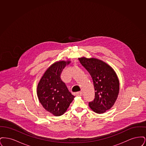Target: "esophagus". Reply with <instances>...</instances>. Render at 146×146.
<instances>
[{
  "instance_id": "esophagus-1",
  "label": "esophagus",
  "mask_w": 146,
  "mask_h": 146,
  "mask_svg": "<svg viewBox=\"0 0 146 146\" xmlns=\"http://www.w3.org/2000/svg\"><path fill=\"white\" fill-rule=\"evenodd\" d=\"M83 95V92L80 91V92H77L76 93V96H82Z\"/></svg>"
}]
</instances>
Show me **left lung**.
<instances>
[{
  "label": "left lung",
  "instance_id": "8db88e82",
  "mask_svg": "<svg viewBox=\"0 0 146 146\" xmlns=\"http://www.w3.org/2000/svg\"><path fill=\"white\" fill-rule=\"evenodd\" d=\"M92 78L95 98L89 103L91 109L101 114L111 108L119 91V82L115 71L106 63L95 58H78Z\"/></svg>",
  "mask_w": 146,
  "mask_h": 146
}]
</instances>
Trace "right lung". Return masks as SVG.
<instances>
[{
	"instance_id": "obj_1",
	"label": "right lung",
	"mask_w": 146,
	"mask_h": 146,
	"mask_svg": "<svg viewBox=\"0 0 146 146\" xmlns=\"http://www.w3.org/2000/svg\"><path fill=\"white\" fill-rule=\"evenodd\" d=\"M70 61H60L51 65L44 73L37 87V95L43 107L55 116L66 111L74 96L61 79L63 70Z\"/></svg>"
}]
</instances>
